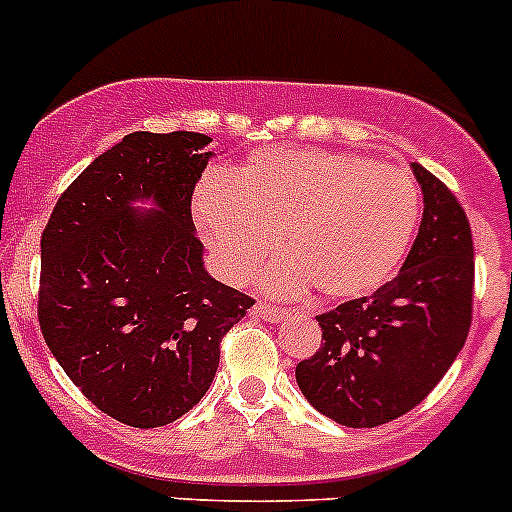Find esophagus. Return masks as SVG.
<instances>
[{
    "instance_id": "esophagus-1",
    "label": "esophagus",
    "mask_w": 512,
    "mask_h": 512,
    "mask_svg": "<svg viewBox=\"0 0 512 512\" xmlns=\"http://www.w3.org/2000/svg\"><path fill=\"white\" fill-rule=\"evenodd\" d=\"M255 314L257 317L267 319V322H282L287 317V309L277 307V304H267V302H257L255 304Z\"/></svg>"
}]
</instances>
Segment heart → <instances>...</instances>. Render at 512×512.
Listing matches in <instances>:
<instances>
[{
    "mask_svg": "<svg viewBox=\"0 0 512 512\" xmlns=\"http://www.w3.org/2000/svg\"><path fill=\"white\" fill-rule=\"evenodd\" d=\"M195 220L215 265L242 280L285 247L265 287L299 294L317 287L344 302L376 292L399 267L421 218V193L409 173L354 153L262 151L230 183L205 180Z\"/></svg>",
    "mask_w": 512,
    "mask_h": 512,
    "instance_id": "obj_1",
    "label": "heart"
}]
</instances>
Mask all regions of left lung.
Wrapping results in <instances>:
<instances>
[{
	"label": "left lung",
	"mask_w": 512,
	"mask_h": 512,
	"mask_svg": "<svg viewBox=\"0 0 512 512\" xmlns=\"http://www.w3.org/2000/svg\"><path fill=\"white\" fill-rule=\"evenodd\" d=\"M411 170L423 218L399 275L317 317L322 347L294 371L304 399L342 426L374 428L421 404L471 329V225L436 175Z\"/></svg>",
	"instance_id": "obj_1"
}]
</instances>
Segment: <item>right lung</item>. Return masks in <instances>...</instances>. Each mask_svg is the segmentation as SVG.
Listing matches in <instances>:
<instances>
[{
  "label": "right lung",
  "mask_w": 512,
  "mask_h": 512,
  "mask_svg": "<svg viewBox=\"0 0 512 512\" xmlns=\"http://www.w3.org/2000/svg\"><path fill=\"white\" fill-rule=\"evenodd\" d=\"M210 143L190 131L128 133L66 188L41 235L46 347L126 426L188 414L213 384L220 339L255 304L208 275L195 235L190 200Z\"/></svg>",
  "instance_id": "right-lung-1"
}]
</instances>
